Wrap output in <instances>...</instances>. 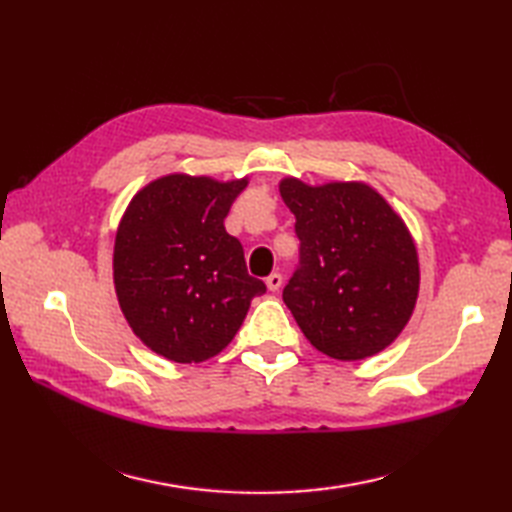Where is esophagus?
Segmentation results:
<instances>
[{"label":"esophagus","mask_w":512,"mask_h":512,"mask_svg":"<svg viewBox=\"0 0 512 512\" xmlns=\"http://www.w3.org/2000/svg\"><path fill=\"white\" fill-rule=\"evenodd\" d=\"M281 284H284V277H281L279 273H270L266 277V286H268L270 292H277L281 288Z\"/></svg>","instance_id":"esophagus-1"}]
</instances>
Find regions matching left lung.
Masks as SVG:
<instances>
[{
  "mask_svg": "<svg viewBox=\"0 0 512 512\" xmlns=\"http://www.w3.org/2000/svg\"><path fill=\"white\" fill-rule=\"evenodd\" d=\"M299 266L284 303L306 339L339 361L374 356L405 328L418 299L416 244L405 222L363 182L308 187L286 178Z\"/></svg>",
  "mask_w": 512,
  "mask_h": 512,
  "instance_id": "obj_1",
  "label": "left lung"
}]
</instances>
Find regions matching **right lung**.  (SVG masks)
<instances>
[{"label": "right lung", "mask_w": 512, "mask_h": 512, "mask_svg": "<svg viewBox=\"0 0 512 512\" xmlns=\"http://www.w3.org/2000/svg\"><path fill=\"white\" fill-rule=\"evenodd\" d=\"M248 180L184 173L134 195L114 244V286L134 334L173 363L220 354L266 292L248 275L244 248L224 217Z\"/></svg>", "instance_id": "right-lung-1"}]
</instances>
